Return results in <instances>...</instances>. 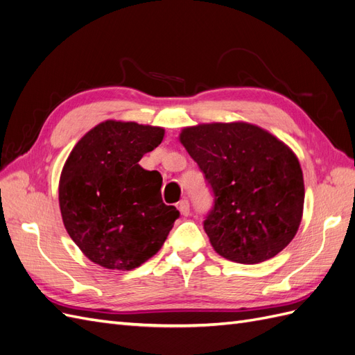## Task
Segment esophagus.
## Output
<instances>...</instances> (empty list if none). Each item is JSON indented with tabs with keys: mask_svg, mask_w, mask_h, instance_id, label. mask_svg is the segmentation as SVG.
Returning <instances> with one entry per match:
<instances>
[{
	"mask_svg": "<svg viewBox=\"0 0 355 355\" xmlns=\"http://www.w3.org/2000/svg\"><path fill=\"white\" fill-rule=\"evenodd\" d=\"M178 209H179V211L184 214V216H188L189 214V202H188V200H180L179 202H178Z\"/></svg>",
	"mask_w": 355,
	"mask_h": 355,
	"instance_id": "esophagus-1",
	"label": "esophagus"
}]
</instances>
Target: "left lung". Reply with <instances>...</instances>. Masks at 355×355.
Listing matches in <instances>:
<instances>
[{
	"label": "left lung",
	"instance_id": "8db88e82",
	"mask_svg": "<svg viewBox=\"0 0 355 355\" xmlns=\"http://www.w3.org/2000/svg\"><path fill=\"white\" fill-rule=\"evenodd\" d=\"M180 142L213 194L202 227L214 250L250 265L288 245L302 218L305 189L299 161L283 142L247 123L188 127Z\"/></svg>",
	"mask_w": 355,
	"mask_h": 355
}]
</instances>
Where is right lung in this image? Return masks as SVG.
<instances>
[{"instance_id":"1","label":"right lung","mask_w":355,"mask_h":355,"mask_svg":"<svg viewBox=\"0 0 355 355\" xmlns=\"http://www.w3.org/2000/svg\"><path fill=\"white\" fill-rule=\"evenodd\" d=\"M163 137L161 127L110 120L72 149L60 175V213L92 262L108 270L137 268L161 249L180 216L161 198L158 171L139 166Z\"/></svg>"}]
</instances>
